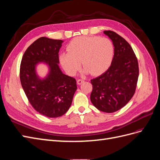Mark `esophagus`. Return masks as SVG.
I'll return each mask as SVG.
<instances>
[{
  "mask_svg": "<svg viewBox=\"0 0 160 160\" xmlns=\"http://www.w3.org/2000/svg\"><path fill=\"white\" fill-rule=\"evenodd\" d=\"M84 81H85L83 79H78V80H77V83L78 84V85H81V84L83 83Z\"/></svg>",
  "mask_w": 160,
  "mask_h": 160,
  "instance_id": "1",
  "label": "esophagus"
}]
</instances>
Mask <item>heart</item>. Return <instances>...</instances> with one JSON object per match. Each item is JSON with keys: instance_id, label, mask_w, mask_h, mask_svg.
<instances>
[{"instance_id": "1", "label": "heart", "mask_w": 160, "mask_h": 160, "mask_svg": "<svg viewBox=\"0 0 160 160\" xmlns=\"http://www.w3.org/2000/svg\"><path fill=\"white\" fill-rule=\"evenodd\" d=\"M69 52H61L60 62L66 72L74 75L81 66L83 72L99 75L107 71L112 62L114 47L109 38L98 36H79L71 40L67 47Z\"/></svg>"}]
</instances>
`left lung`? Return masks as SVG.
<instances>
[{"label": "left lung", "mask_w": 160, "mask_h": 160, "mask_svg": "<svg viewBox=\"0 0 160 160\" xmlns=\"http://www.w3.org/2000/svg\"><path fill=\"white\" fill-rule=\"evenodd\" d=\"M112 41L114 56L109 68L91 80V103L99 111L113 113L122 109L133 96L139 76L137 57L123 37L111 31L103 32Z\"/></svg>", "instance_id": "1"}]
</instances>
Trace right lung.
Segmentation results:
<instances>
[{
  "label": "right lung",
  "mask_w": 160,
  "mask_h": 160,
  "mask_svg": "<svg viewBox=\"0 0 160 160\" xmlns=\"http://www.w3.org/2000/svg\"><path fill=\"white\" fill-rule=\"evenodd\" d=\"M63 41L41 37L27 48L22 58L20 79L30 103L37 111L55 118L69 110L77 90L76 80L62 73L59 66V51ZM43 63L48 72L43 78L36 67Z\"/></svg>",
  "instance_id": "1"
}]
</instances>
